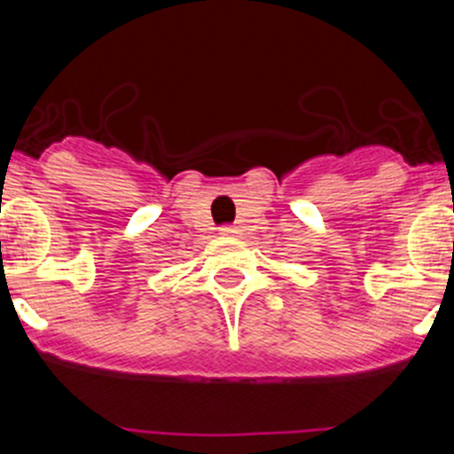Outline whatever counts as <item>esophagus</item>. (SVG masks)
I'll list each match as a JSON object with an SVG mask.
<instances>
[{
  "mask_svg": "<svg viewBox=\"0 0 454 454\" xmlns=\"http://www.w3.org/2000/svg\"><path fill=\"white\" fill-rule=\"evenodd\" d=\"M236 231H239V230H236V227H223V230H220V234H223V236H234Z\"/></svg>",
  "mask_w": 454,
  "mask_h": 454,
  "instance_id": "34e87169",
  "label": "esophagus"
}]
</instances>
